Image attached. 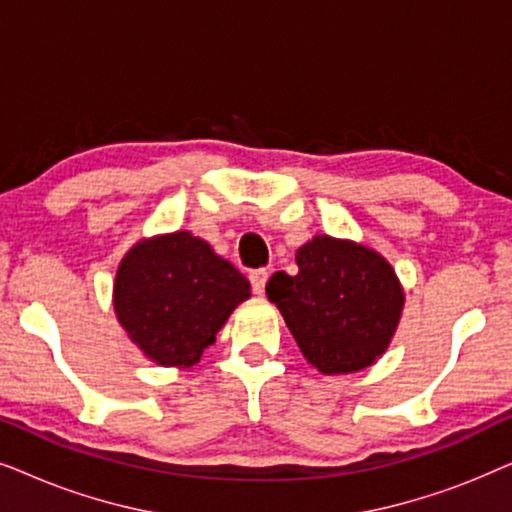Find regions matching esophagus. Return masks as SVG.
<instances>
[{"label": "esophagus", "instance_id": "1", "mask_svg": "<svg viewBox=\"0 0 512 512\" xmlns=\"http://www.w3.org/2000/svg\"><path fill=\"white\" fill-rule=\"evenodd\" d=\"M268 277H270L268 270H254L249 275L251 289H254L256 296H263V293H265V284H268Z\"/></svg>", "mask_w": 512, "mask_h": 512}]
</instances>
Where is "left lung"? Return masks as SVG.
<instances>
[{"instance_id": "1", "label": "left lung", "mask_w": 512, "mask_h": 512, "mask_svg": "<svg viewBox=\"0 0 512 512\" xmlns=\"http://www.w3.org/2000/svg\"><path fill=\"white\" fill-rule=\"evenodd\" d=\"M298 272H275L265 293L300 352L324 375L363 370L387 352L403 286L387 258L352 240L317 235L296 251Z\"/></svg>"}]
</instances>
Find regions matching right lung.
Masks as SVG:
<instances>
[{
    "label": "right lung",
    "instance_id": "1",
    "mask_svg": "<svg viewBox=\"0 0 512 512\" xmlns=\"http://www.w3.org/2000/svg\"><path fill=\"white\" fill-rule=\"evenodd\" d=\"M249 296V282L233 263L186 230L137 242L114 282L118 321L158 366L198 363L230 312Z\"/></svg>",
    "mask_w": 512,
    "mask_h": 512
}]
</instances>
